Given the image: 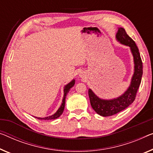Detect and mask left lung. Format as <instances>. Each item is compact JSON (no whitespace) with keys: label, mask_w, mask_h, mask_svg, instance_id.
<instances>
[{"label":"left lung","mask_w":153,"mask_h":153,"mask_svg":"<svg viewBox=\"0 0 153 153\" xmlns=\"http://www.w3.org/2000/svg\"><path fill=\"white\" fill-rule=\"evenodd\" d=\"M116 38L121 43L131 47L135 62V73L132 78L131 86L128 90L122 96L116 99L112 100H101L91 89L88 90V96L91 106L97 114L104 117L111 116L124 110L135 101L143 74L142 61L135 41L128 35L125 29L122 27L118 29Z\"/></svg>","instance_id":"left-lung-1"}]
</instances>
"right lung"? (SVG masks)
Instances as JSON below:
<instances>
[{"mask_svg":"<svg viewBox=\"0 0 153 153\" xmlns=\"http://www.w3.org/2000/svg\"><path fill=\"white\" fill-rule=\"evenodd\" d=\"M75 84V80H74L71 82L70 83H69L67 84V86H65V89H64V92H65V95H64V97H63V100H62V103L61 104V106L59 109L58 110L57 112L53 114V115L51 116H49V117H43V118H40V117H36V118H38V119L39 120H55V119H57V118L60 117V116L62 115V113H63V111L64 109H65V99H66V95H67V93H69V91L70 90V88L72 87Z\"/></svg>","mask_w":153,"mask_h":153,"instance_id":"obj_1","label":"right lung"}]
</instances>
